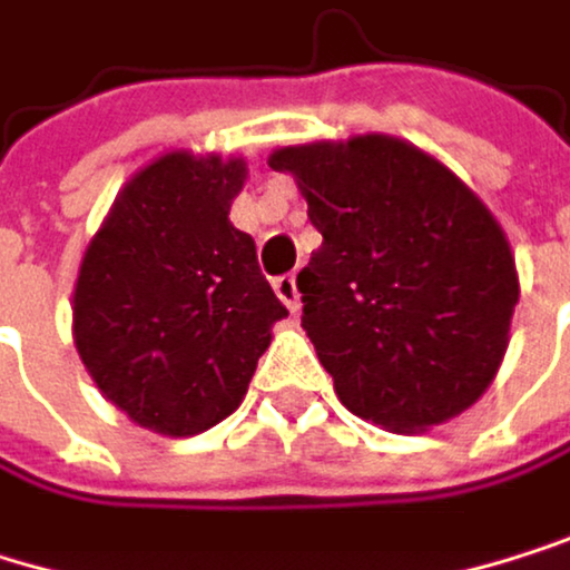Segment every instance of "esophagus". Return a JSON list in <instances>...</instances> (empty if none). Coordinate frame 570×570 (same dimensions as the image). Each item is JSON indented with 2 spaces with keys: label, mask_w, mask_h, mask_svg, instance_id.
Masks as SVG:
<instances>
[{
  "label": "esophagus",
  "mask_w": 570,
  "mask_h": 570,
  "mask_svg": "<svg viewBox=\"0 0 570 570\" xmlns=\"http://www.w3.org/2000/svg\"><path fill=\"white\" fill-rule=\"evenodd\" d=\"M273 291H276V297L283 301V307H287L291 314H297V307H301V294H297V276H294V273L276 276V279H273Z\"/></svg>",
  "instance_id": "esophagus-1"
}]
</instances>
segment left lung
<instances>
[{
	"label": "left lung",
	"instance_id": "1",
	"mask_svg": "<svg viewBox=\"0 0 570 570\" xmlns=\"http://www.w3.org/2000/svg\"><path fill=\"white\" fill-rule=\"evenodd\" d=\"M269 168L294 175L324 236L297 291L341 405L402 435L466 412L500 372L520 301L483 198L389 135L276 148Z\"/></svg>",
	"mask_w": 570,
	"mask_h": 570
}]
</instances>
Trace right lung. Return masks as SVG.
Returning a JSON list of instances; mask_svg holds the SVG:
<instances>
[{
    "label": "right lung",
    "instance_id": "right-lung-1",
    "mask_svg": "<svg viewBox=\"0 0 570 570\" xmlns=\"http://www.w3.org/2000/svg\"><path fill=\"white\" fill-rule=\"evenodd\" d=\"M246 161L165 151L135 171L83 249L73 344L135 425L185 439L233 415L287 317L229 223Z\"/></svg>",
    "mask_w": 570,
    "mask_h": 570
}]
</instances>
